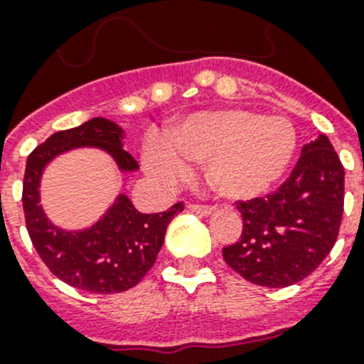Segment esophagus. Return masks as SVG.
<instances>
[{
    "instance_id": "obj_1",
    "label": "esophagus",
    "mask_w": 364,
    "mask_h": 364,
    "mask_svg": "<svg viewBox=\"0 0 364 364\" xmlns=\"http://www.w3.org/2000/svg\"><path fill=\"white\" fill-rule=\"evenodd\" d=\"M188 210L198 213V215H211L215 211V205H208V204H188Z\"/></svg>"
}]
</instances>
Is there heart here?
Segmentation results:
<instances>
[{"label": "heart", "mask_w": 364, "mask_h": 364, "mask_svg": "<svg viewBox=\"0 0 364 364\" xmlns=\"http://www.w3.org/2000/svg\"><path fill=\"white\" fill-rule=\"evenodd\" d=\"M296 149V130L283 117L245 109L204 111L171 126L145 149L149 171L176 181L188 162H205V179L219 196L253 198L287 170Z\"/></svg>", "instance_id": "heart-1"}]
</instances>
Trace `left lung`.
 Segmentation results:
<instances>
[{
	"instance_id": "obj_1",
	"label": "left lung",
	"mask_w": 364,
	"mask_h": 364,
	"mask_svg": "<svg viewBox=\"0 0 364 364\" xmlns=\"http://www.w3.org/2000/svg\"><path fill=\"white\" fill-rule=\"evenodd\" d=\"M243 228L223 259L255 285L302 282L334 247L344 213V166L327 136L306 143L289 177L266 196L238 200Z\"/></svg>"
}]
</instances>
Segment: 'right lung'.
<instances>
[{"mask_svg":"<svg viewBox=\"0 0 364 364\" xmlns=\"http://www.w3.org/2000/svg\"><path fill=\"white\" fill-rule=\"evenodd\" d=\"M94 145L113 154L121 170H136L137 160L121 145V128L92 119L71 130L56 132L28 156L22 183L26 228L37 255L54 276L71 287L98 294L128 291L153 268L170 221L185 210L177 202L164 213L145 215L124 194L107 215L81 232H64L45 219L39 202V177L48 160L68 149Z\"/></svg>","mask_w":364,"mask_h":364,"instance_id":"add662e5","label":"right lung"}]
</instances>
